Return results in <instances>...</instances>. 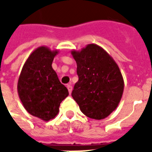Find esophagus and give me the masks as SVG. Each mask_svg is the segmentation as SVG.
<instances>
[{
    "label": "esophagus",
    "instance_id": "esophagus-1",
    "mask_svg": "<svg viewBox=\"0 0 152 152\" xmlns=\"http://www.w3.org/2000/svg\"><path fill=\"white\" fill-rule=\"evenodd\" d=\"M66 88H67V89H68V92H69V94H71L72 91V85H71V84L67 85V86H66Z\"/></svg>",
    "mask_w": 152,
    "mask_h": 152
}]
</instances>
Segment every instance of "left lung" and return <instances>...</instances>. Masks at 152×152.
<instances>
[{"label": "left lung", "instance_id": "left-lung-1", "mask_svg": "<svg viewBox=\"0 0 152 152\" xmlns=\"http://www.w3.org/2000/svg\"><path fill=\"white\" fill-rule=\"evenodd\" d=\"M79 77L72 96L86 116L102 120L115 111L124 91V79L119 66L102 47L89 44L72 50Z\"/></svg>", "mask_w": 152, "mask_h": 152}]
</instances>
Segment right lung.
Segmentation results:
<instances>
[{"instance_id": "add662e5", "label": "right lung", "mask_w": 152, "mask_h": 152, "mask_svg": "<svg viewBox=\"0 0 152 152\" xmlns=\"http://www.w3.org/2000/svg\"><path fill=\"white\" fill-rule=\"evenodd\" d=\"M58 50L40 46L29 55L18 81V94L28 113L49 121L59 112L68 90L58 80L52 63Z\"/></svg>"}]
</instances>
